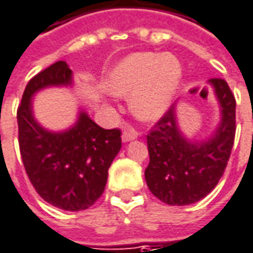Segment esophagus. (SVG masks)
<instances>
[{"label":"esophagus","mask_w":253,"mask_h":253,"mask_svg":"<svg viewBox=\"0 0 253 253\" xmlns=\"http://www.w3.org/2000/svg\"><path fill=\"white\" fill-rule=\"evenodd\" d=\"M137 137H138V133L135 130H133V128H130V130H127V131L122 134V141L123 142H128V141L135 140Z\"/></svg>","instance_id":"obj_1"}]
</instances>
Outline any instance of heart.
<instances>
[{
    "mask_svg": "<svg viewBox=\"0 0 253 253\" xmlns=\"http://www.w3.org/2000/svg\"><path fill=\"white\" fill-rule=\"evenodd\" d=\"M183 80V66L174 55L135 52L109 72L108 90L113 95H130L134 116L154 122L165 116Z\"/></svg>",
    "mask_w": 253,
    "mask_h": 253,
    "instance_id": "1",
    "label": "heart"
}]
</instances>
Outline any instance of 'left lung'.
I'll return each mask as SVG.
<instances>
[{
	"label": "left lung",
	"instance_id": "8db88e82",
	"mask_svg": "<svg viewBox=\"0 0 253 253\" xmlns=\"http://www.w3.org/2000/svg\"><path fill=\"white\" fill-rule=\"evenodd\" d=\"M220 109V122L205 140L188 138L178 126L173 105L147 135L149 165L145 181L149 191L173 206L191 205L217 185L227 166L235 137V98L223 79H211Z\"/></svg>",
	"mask_w": 253,
	"mask_h": 253
}]
</instances>
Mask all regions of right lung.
Instances as JSON below:
<instances>
[{
    "label": "right lung",
    "instance_id": "1",
    "mask_svg": "<svg viewBox=\"0 0 253 253\" xmlns=\"http://www.w3.org/2000/svg\"><path fill=\"white\" fill-rule=\"evenodd\" d=\"M72 84L73 73L65 61L55 62L27 83L18 109L19 148L29 180L41 198L55 208L79 212L102 195L122 138L120 130L99 127L83 108L66 130L41 126L33 112L34 95Z\"/></svg>",
    "mask_w": 253,
    "mask_h": 253
}]
</instances>
